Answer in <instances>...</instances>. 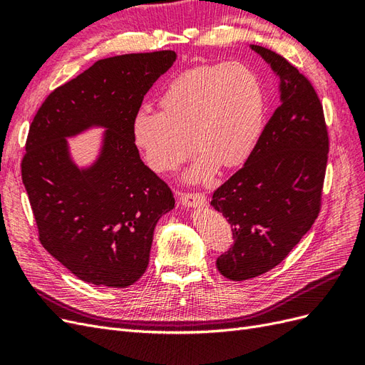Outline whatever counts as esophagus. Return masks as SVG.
Wrapping results in <instances>:
<instances>
[{"mask_svg": "<svg viewBox=\"0 0 365 365\" xmlns=\"http://www.w3.org/2000/svg\"><path fill=\"white\" fill-rule=\"evenodd\" d=\"M180 202L184 207H202L207 204V197L202 193H180Z\"/></svg>", "mask_w": 365, "mask_h": 365, "instance_id": "esophagus-1", "label": "esophagus"}]
</instances>
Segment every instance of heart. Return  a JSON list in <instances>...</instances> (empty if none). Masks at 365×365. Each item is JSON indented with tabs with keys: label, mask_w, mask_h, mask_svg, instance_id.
<instances>
[{
	"label": "heart",
	"mask_w": 365,
	"mask_h": 365,
	"mask_svg": "<svg viewBox=\"0 0 365 365\" xmlns=\"http://www.w3.org/2000/svg\"><path fill=\"white\" fill-rule=\"evenodd\" d=\"M161 113L141 109L134 141L149 168L169 173L200 150L192 181H208L216 168L245 163L262 134L267 101L256 73L240 63H205L178 74L160 96Z\"/></svg>",
	"instance_id": "obj_1"
}]
</instances>
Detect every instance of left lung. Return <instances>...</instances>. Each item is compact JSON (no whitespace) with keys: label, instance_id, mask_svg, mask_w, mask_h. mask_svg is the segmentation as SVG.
<instances>
[{"label":"left lung","instance_id":"obj_1","mask_svg":"<svg viewBox=\"0 0 365 365\" xmlns=\"http://www.w3.org/2000/svg\"><path fill=\"white\" fill-rule=\"evenodd\" d=\"M280 77V105L244 168L219 185L212 205L227 217L235 244L216 267L242 282L277 267L322 210L329 132L311 81L282 54L251 46Z\"/></svg>","mask_w":365,"mask_h":365}]
</instances>
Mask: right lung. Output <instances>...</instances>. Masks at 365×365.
<instances>
[{"mask_svg": "<svg viewBox=\"0 0 365 365\" xmlns=\"http://www.w3.org/2000/svg\"><path fill=\"white\" fill-rule=\"evenodd\" d=\"M176 59L172 50L97 61L58 86L33 118L21 175L39 240L77 279L126 288L145 274L153 230L175 207L170 187L141 161L132 134L146 93ZM108 130L96 164L81 171L67 136Z\"/></svg>", "mask_w": 365, "mask_h": 365, "instance_id": "obj_1", "label": "right lung"}]
</instances>
